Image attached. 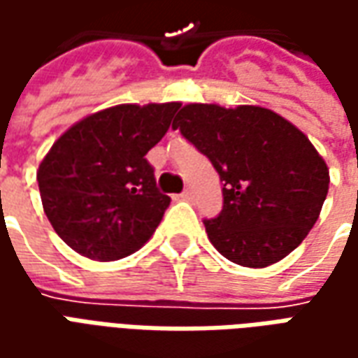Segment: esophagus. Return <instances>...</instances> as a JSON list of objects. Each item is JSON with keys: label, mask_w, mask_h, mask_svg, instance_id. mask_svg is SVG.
<instances>
[{"label": "esophagus", "mask_w": 358, "mask_h": 358, "mask_svg": "<svg viewBox=\"0 0 358 358\" xmlns=\"http://www.w3.org/2000/svg\"><path fill=\"white\" fill-rule=\"evenodd\" d=\"M182 199H186V201H192V199H194V192H192L189 187H187V189H184V192H182Z\"/></svg>", "instance_id": "1"}]
</instances>
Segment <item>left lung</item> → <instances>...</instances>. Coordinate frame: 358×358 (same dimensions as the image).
<instances>
[{
  "label": "left lung",
  "instance_id": "8db88e82",
  "mask_svg": "<svg viewBox=\"0 0 358 358\" xmlns=\"http://www.w3.org/2000/svg\"><path fill=\"white\" fill-rule=\"evenodd\" d=\"M172 128L209 157L224 182L220 215L203 220L220 255L264 268L307 238L328 195L330 172L297 126L257 105L189 103Z\"/></svg>",
  "mask_w": 358,
  "mask_h": 358
}]
</instances>
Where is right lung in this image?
I'll list each match as a JSON object with an SVG mask.
<instances>
[{
    "mask_svg": "<svg viewBox=\"0 0 358 358\" xmlns=\"http://www.w3.org/2000/svg\"><path fill=\"white\" fill-rule=\"evenodd\" d=\"M180 103L117 105L78 120L38 169L43 213L66 245L92 261H117L153 236L171 197L157 189L148 151Z\"/></svg>",
    "mask_w": 358,
    "mask_h": 358,
    "instance_id": "add662e5",
    "label": "right lung"
}]
</instances>
